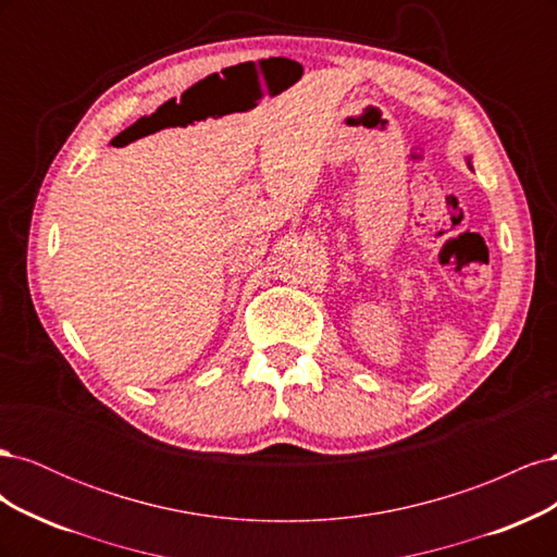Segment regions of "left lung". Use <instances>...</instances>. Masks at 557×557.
<instances>
[{
    "mask_svg": "<svg viewBox=\"0 0 557 557\" xmlns=\"http://www.w3.org/2000/svg\"><path fill=\"white\" fill-rule=\"evenodd\" d=\"M467 162H469V160H467Z\"/></svg>",
    "mask_w": 557,
    "mask_h": 557,
    "instance_id": "obj_1",
    "label": "left lung"
}]
</instances>
